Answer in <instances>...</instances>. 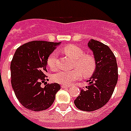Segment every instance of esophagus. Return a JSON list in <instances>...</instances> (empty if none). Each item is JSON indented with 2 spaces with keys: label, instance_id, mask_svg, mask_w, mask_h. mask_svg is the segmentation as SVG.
I'll return each instance as SVG.
<instances>
[{
  "label": "esophagus",
  "instance_id": "34e87169",
  "mask_svg": "<svg viewBox=\"0 0 131 131\" xmlns=\"http://www.w3.org/2000/svg\"><path fill=\"white\" fill-rule=\"evenodd\" d=\"M61 88H63V89H65V88H70V85H66V84H62V85H61Z\"/></svg>",
  "mask_w": 131,
  "mask_h": 131
}]
</instances>
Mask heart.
<instances>
[{"instance_id": "1", "label": "heart", "mask_w": 131, "mask_h": 131, "mask_svg": "<svg viewBox=\"0 0 131 131\" xmlns=\"http://www.w3.org/2000/svg\"><path fill=\"white\" fill-rule=\"evenodd\" d=\"M64 54L74 60L73 67L77 68L72 71H60L53 75L52 79L57 83L70 84L73 81L81 77H89L95 69V60L92 55L84 54V51L76 45H68L62 49ZM57 53L53 52L47 58V63L51 70H54L57 67Z\"/></svg>"}]
</instances>
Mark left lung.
<instances>
[{
    "mask_svg": "<svg viewBox=\"0 0 131 131\" xmlns=\"http://www.w3.org/2000/svg\"><path fill=\"white\" fill-rule=\"evenodd\" d=\"M95 60V69L86 90H81L74 101L75 106L84 112L101 108L109 101L118 79L116 58L108 46L91 39L88 43Z\"/></svg>",
    "mask_w": 131,
    "mask_h": 131,
    "instance_id": "1",
    "label": "left lung"
}]
</instances>
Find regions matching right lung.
Returning a JSON list of instances; mask_svg holds the SVG:
<instances>
[{"label":"right lung","instance_id":"obj_1","mask_svg":"<svg viewBox=\"0 0 131 131\" xmlns=\"http://www.w3.org/2000/svg\"><path fill=\"white\" fill-rule=\"evenodd\" d=\"M59 43L33 41L18 47L11 63L12 86L18 101L24 107L39 112L52 106L60 89L58 83L45 82L47 60Z\"/></svg>","mask_w":131,"mask_h":131}]
</instances>
